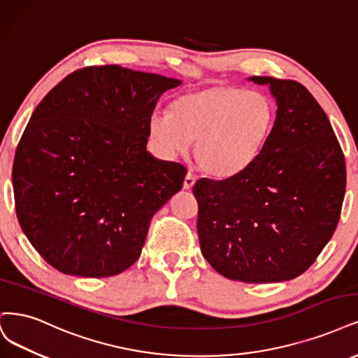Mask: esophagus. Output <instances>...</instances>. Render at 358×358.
Returning a JSON list of instances; mask_svg holds the SVG:
<instances>
[{"instance_id": "obj_1", "label": "esophagus", "mask_w": 358, "mask_h": 358, "mask_svg": "<svg viewBox=\"0 0 358 358\" xmlns=\"http://www.w3.org/2000/svg\"><path fill=\"white\" fill-rule=\"evenodd\" d=\"M195 180H196L195 176L191 173V171H188L187 176H185V179H183V189H191L194 187Z\"/></svg>"}]
</instances>
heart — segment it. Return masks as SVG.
<instances>
[{"label":"heart","instance_id":"heart-1","mask_svg":"<svg viewBox=\"0 0 358 358\" xmlns=\"http://www.w3.org/2000/svg\"><path fill=\"white\" fill-rule=\"evenodd\" d=\"M274 124V106L259 92L212 84L178 96L169 114L150 120V134L166 154L187 151L204 173L229 179L249 169Z\"/></svg>","mask_w":358,"mask_h":358}]
</instances>
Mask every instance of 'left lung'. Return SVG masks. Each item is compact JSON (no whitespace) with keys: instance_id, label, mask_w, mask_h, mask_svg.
<instances>
[{"instance_id":"left-lung-1","label":"left lung","mask_w":358,"mask_h":358,"mask_svg":"<svg viewBox=\"0 0 358 358\" xmlns=\"http://www.w3.org/2000/svg\"><path fill=\"white\" fill-rule=\"evenodd\" d=\"M268 84L277 115L253 164L225 180H196L201 253L219 274L244 282L296 278L334 236L347 185L342 148L306 87Z\"/></svg>"}]
</instances>
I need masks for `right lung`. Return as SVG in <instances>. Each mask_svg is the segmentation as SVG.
<instances>
[{"instance_id":"1","label":"right lung","mask_w":358,"mask_h":358,"mask_svg":"<svg viewBox=\"0 0 358 358\" xmlns=\"http://www.w3.org/2000/svg\"><path fill=\"white\" fill-rule=\"evenodd\" d=\"M179 84L118 65L87 66L35 108L11 179L22 231L48 265L101 278L138 261L152 216L187 175L146 151L155 103Z\"/></svg>"}]
</instances>
